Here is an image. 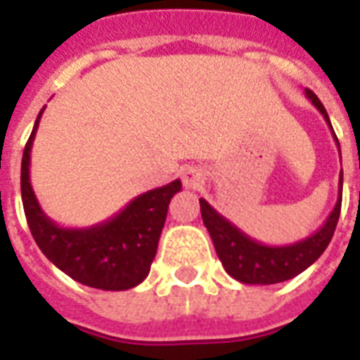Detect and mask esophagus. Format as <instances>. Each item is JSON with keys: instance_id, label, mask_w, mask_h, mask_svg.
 I'll return each mask as SVG.
<instances>
[{"instance_id": "obj_1", "label": "esophagus", "mask_w": 360, "mask_h": 360, "mask_svg": "<svg viewBox=\"0 0 360 360\" xmlns=\"http://www.w3.org/2000/svg\"><path fill=\"white\" fill-rule=\"evenodd\" d=\"M181 179H183V185L187 188H198L202 185V172H200L198 167L187 165V167L181 172Z\"/></svg>"}]
</instances>
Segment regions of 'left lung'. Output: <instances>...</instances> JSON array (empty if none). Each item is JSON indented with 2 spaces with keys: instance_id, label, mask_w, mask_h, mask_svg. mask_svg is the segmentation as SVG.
Listing matches in <instances>:
<instances>
[{
  "instance_id": "obj_1",
  "label": "left lung",
  "mask_w": 360,
  "mask_h": 360,
  "mask_svg": "<svg viewBox=\"0 0 360 360\" xmlns=\"http://www.w3.org/2000/svg\"><path fill=\"white\" fill-rule=\"evenodd\" d=\"M304 94L312 102V105L324 115L326 123L332 129L330 117L322 102L318 100V96L309 89H304ZM333 139L338 142L335 133H333ZM338 148H340V142H338ZM341 193H343V172L340 173L338 202L322 227L309 235L307 239L291 243V245L258 243L257 239L249 237L235 224H231L229 219L224 218L219 212L214 210L204 198H200V214H202L204 226L212 237V243L216 247L218 258L221 260L227 274L237 281L249 283V285H271V283L287 281L299 276L320 258V255L332 241L338 219H340Z\"/></svg>"
}]
</instances>
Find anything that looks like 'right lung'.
<instances>
[{"label":"right lung","mask_w":360,"mask_h":360,"mask_svg":"<svg viewBox=\"0 0 360 360\" xmlns=\"http://www.w3.org/2000/svg\"><path fill=\"white\" fill-rule=\"evenodd\" d=\"M46 105L36 117L20 164V195L30 233L46 258L82 285L125 291L142 283L156 257L167 206L181 181L134 196L125 208L102 224L63 227L46 216L30 185V150Z\"/></svg>","instance_id":"right-lung-1"}]
</instances>
